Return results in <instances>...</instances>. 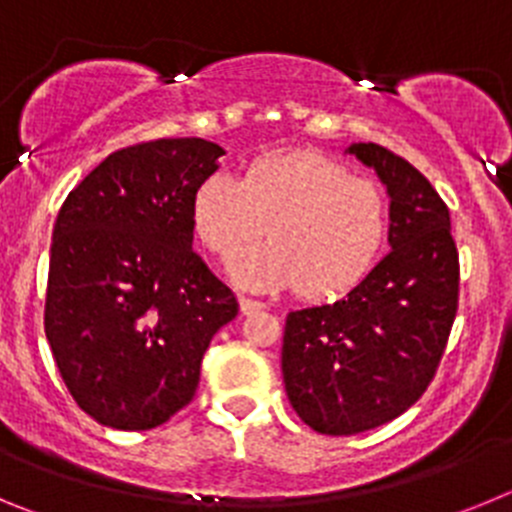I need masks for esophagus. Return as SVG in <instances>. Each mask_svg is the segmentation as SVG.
<instances>
[{"label":"esophagus","instance_id":"esophagus-1","mask_svg":"<svg viewBox=\"0 0 512 512\" xmlns=\"http://www.w3.org/2000/svg\"><path fill=\"white\" fill-rule=\"evenodd\" d=\"M238 305H241V312L243 315H253V312H259V310H264V302H259V300H251V297H241V300H238Z\"/></svg>","mask_w":512,"mask_h":512}]
</instances>
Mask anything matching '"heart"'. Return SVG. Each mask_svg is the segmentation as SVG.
<instances>
[{
	"label": "heart",
	"mask_w": 512,
	"mask_h": 512,
	"mask_svg": "<svg viewBox=\"0 0 512 512\" xmlns=\"http://www.w3.org/2000/svg\"><path fill=\"white\" fill-rule=\"evenodd\" d=\"M189 223L223 264L266 228L271 241L235 261L233 282L251 292L300 287L325 300L356 287L377 264L390 202L377 184L320 153L282 151L251 161L243 179L207 176L192 194Z\"/></svg>",
	"instance_id": "1"
}]
</instances>
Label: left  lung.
<instances>
[{"mask_svg": "<svg viewBox=\"0 0 512 512\" xmlns=\"http://www.w3.org/2000/svg\"><path fill=\"white\" fill-rule=\"evenodd\" d=\"M346 153L387 189L390 253L346 297L287 315L284 390L325 436H354L405 413L436 374L459 302L449 207L431 182L377 143Z\"/></svg>", "mask_w": 512, "mask_h": 512, "instance_id": "left-lung-1", "label": "left lung"}]
</instances>
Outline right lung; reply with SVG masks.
Returning <instances> with one entry per match:
<instances>
[{
	"label": "right lung",
	"mask_w": 512,
	"mask_h": 512,
	"mask_svg": "<svg viewBox=\"0 0 512 512\" xmlns=\"http://www.w3.org/2000/svg\"><path fill=\"white\" fill-rule=\"evenodd\" d=\"M223 153L202 138L122 148L58 212L45 338L76 405L107 428L148 431L182 410L212 336L238 315L189 223Z\"/></svg>",
	"instance_id": "1"
}]
</instances>
